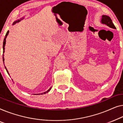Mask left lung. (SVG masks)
Returning a JSON list of instances; mask_svg holds the SVG:
<instances>
[{
    "mask_svg": "<svg viewBox=\"0 0 123 123\" xmlns=\"http://www.w3.org/2000/svg\"><path fill=\"white\" fill-rule=\"evenodd\" d=\"M101 22V23L106 25L110 28H113V29L115 28V25H114L111 18H110L109 16H108V15H102Z\"/></svg>",
    "mask_w": 123,
    "mask_h": 123,
    "instance_id": "obj_1",
    "label": "left lung"
}]
</instances>
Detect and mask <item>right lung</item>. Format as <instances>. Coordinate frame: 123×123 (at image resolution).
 <instances>
[{
  "mask_svg": "<svg viewBox=\"0 0 123 123\" xmlns=\"http://www.w3.org/2000/svg\"><path fill=\"white\" fill-rule=\"evenodd\" d=\"M20 20H21V19H20ZM20 20H17V21L14 22V23H13V25H14V24H15L16 23H18V22H20ZM8 33H9V31H8V32H6V36H5V38H4V41H3V53H4V51H5L4 50H5V45H6V37H7V36L8 35ZM3 56H4V55H3ZM3 62H4V57H3ZM5 68H6V71H7V72H8V74H9V73H8V71L7 69H6V67H5ZM51 87H50V88H49V89H48L47 91H46V92H43V93H41V94H38L37 95H40V94L42 95V94H46V93H47L48 92H49V91H50V90H51ZM36 95H37V94H36Z\"/></svg>",
  "mask_w": 123,
  "mask_h": 123,
  "instance_id": "right-lung-1",
  "label": "right lung"
}]
</instances>
